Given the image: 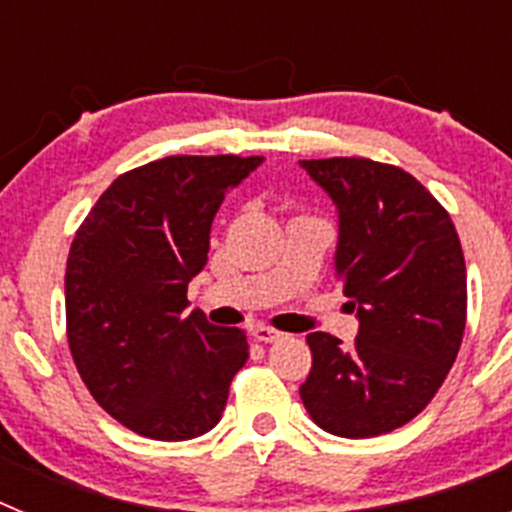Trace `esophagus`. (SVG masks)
<instances>
[{
    "label": "esophagus",
    "instance_id": "34e87169",
    "mask_svg": "<svg viewBox=\"0 0 512 512\" xmlns=\"http://www.w3.org/2000/svg\"><path fill=\"white\" fill-rule=\"evenodd\" d=\"M251 336L261 343H274V341H279L284 333H279L277 328H269V325H256V328L251 330Z\"/></svg>",
    "mask_w": 512,
    "mask_h": 512
}]
</instances>
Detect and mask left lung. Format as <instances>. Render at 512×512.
I'll use <instances>...</instances> for the list:
<instances>
[{
    "mask_svg": "<svg viewBox=\"0 0 512 512\" xmlns=\"http://www.w3.org/2000/svg\"><path fill=\"white\" fill-rule=\"evenodd\" d=\"M302 169L338 207L336 277L359 318L341 346L310 333L300 397L323 431L372 438L410 423L433 400L467 325V266L449 212L400 166L312 158Z\"/></svg>",
    "mask_w": 512,
    "mask_h": 512,
    "instance_id": "1",
    "label": "left lung"
}]
</instances>
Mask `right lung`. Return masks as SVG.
I'll return each mask as SVG.
<instances>
[{
  "mask_svg": "<svg viewBox=\"0 0 512 512\" xmlns=\"http://www.w3.org/2000/svg\"><path fill=\"white\" fill-rule=\"evenodd\" d=\"M261 156H166L125 171L79 225L66 261V336L99 408L156 441L212 431L246 364L241 328L187 312L225 192Z\"/></svg>",
  "mask_w": 512,
  "mask_h": 512,
  "instance_id": "obj_1",
  "label": "right lung"
}]
</instances>
